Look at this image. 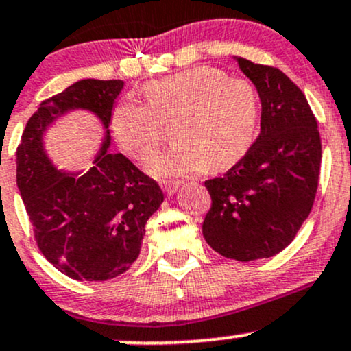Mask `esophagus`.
<instances>
[{
	"label": "esophagus",
	"instance_id": "esophagus-1",
	"mask_svg": "<svg viewBox=\"0 0 351 351\" xmlns=\"http://www.w3.org/2000/svg\"><path fill=\"white\" fill-rule=\"evenodd\" d=\"M161 186H163V190L167 191L168 195H175L176 191H178V188L182 186V183L180 182H163L161 183Z\"/></svg>",
	"mask_w": 351,
	"mask_h": 351
}]
</instances>
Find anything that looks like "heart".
<instances>
[{
    "label": "heart",
    "instance_id": "heart-1",
    "mask_svg": "<svg viewBox=\"0 0 351 351\" xmlns=\"http://www.w3.org/2000/svg\"><path fill=\"white\" fill-rule=\"evenodd\" d=\"M146 103L125 98L111 114V130L123 152L145 161L163 140V126L175 118V143L148 161L158 178L184 176L206 167L213 171L241 160L256 136L258 96L245 80L199 66L145 84Z\"/></svg>",
    "mask_w": 351,
    "mask_h": 351
}]
</instances>
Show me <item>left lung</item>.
Returning a JSON list of instances; mask_svg holds the SVG:
<instances>
[{
	"mask_svg": "<svg viewBox=\"0 0 351 351\" xmlns=\"http://www.w3.org/2000/svg\"><path fill=\"white\" fill-rule=\"evenodd\" d=\"M261 101L260 134L234 167L206 180V243L225 258H269L293 241L318 188L322 141L305 95L278 68L234 58Z\"/></svg>",
	"mask_w": 351,
	"mask_h": 351,
	"instance_id": "1",
	"label": "left lung"
}]
</instances>
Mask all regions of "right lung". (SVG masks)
<instances>
[{"label":"right lung","mask_w":351,"mask_h":351,"mask_svg":"<svg viewBox=\"0 0 351 351\" xmlns=\"http://www.w3.org/2000/svg\"><path fill=\"white\" fill-rule=\"evenodd\" d=\"M121 80H82L45 99L16 149V184L46 260L78 282H106L140 255L145 225L163 203L155 180L121 153H110V123ZM76 109L95 114L106 134L86 172H64L44 149V133Z\"/></svg>","instance_id":"right-lung-1"}]
</instances>
